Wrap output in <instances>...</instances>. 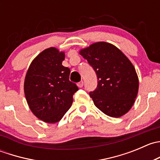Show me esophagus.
I'll use <instances>...</instances> for the list:
<instances>
[{"label": "esophagus", "instance_id": "obj_1", "mask_svg": "<svg viewBox=\"0 0 160 160\" xmlns=\"http://www.w3.org/2000/svg\"><path fill=\"white\" fill-rule=\"evenodd\" d=\"M77 86H78L79 88H83V81L79 82V83H77Z\"/></svg>", "mask_w": 160, "mask_h": 160}]
</instances>
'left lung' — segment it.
<instances>
[{
	"label": "left lung",
	"instance_id": "obj_1",
	"mask_svg": "<svg viewBox=\"0 0 160 160\" xmlns=\"http://www.w3.org/2000/svg\"><path fill=\"white\" fill-rule=\"evenodd\" d=\"M98 77V86L90 92L95 106L107 115L118 118L126 114L135 102L138 79L135 67L120 49L100 42L82 49Z\"/></svg>",
	"mask_w": 160,
	"mask_h": 160
}]
</instances>
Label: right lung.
<instances>
[{
	"instance_id": "1",
	"label": "right lung",
	"mask_w": 160,
	"mask_h": 160,
	"mask_svg": "<svg viewBox=\"0 0 160 160\" xmlns=\"http://www.w3.org/2000/svg\"><path fill=\"white\" fill-rule=\"evenodd\" d=\"M64 52L56 48L45 49L35 58L25 79V98L31 111L40 120L56 123L70 109L78 90L70 80V70L62 65Z\"/></svg>"
}]
</instances>
